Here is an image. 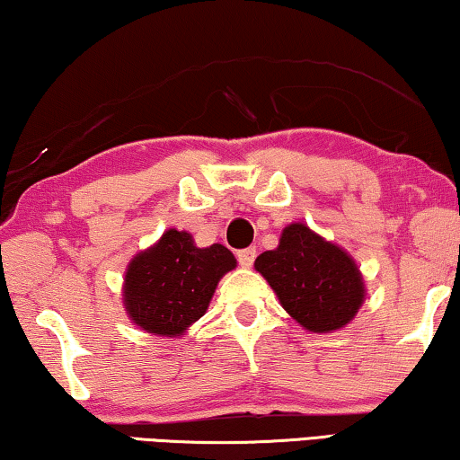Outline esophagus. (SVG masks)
<instances>
[{
  "instance_id": "34e87169",
  "label": "esophagus",
  "mask_w": 460,
  "mask_h": 460,
  "mask_svg": "<svg viewBox=\"0 0 460 460\" xmlns=\"http://www.w3.org/2000/svg\"><path fill=\"white\" fill-rule=\"evenodd\" d=\"M236 257H238V263H241L243 268H251L252 261H255V257H257L255 246H249V249L238 251V252H236Z\"/></svg>"
}]
</instances>
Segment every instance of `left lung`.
<instances>
[{
  "label": "left lung",
  "mask_w": 460,
  "mask_h": 460,
  "mask_svg": "<svg viewBox=\"0 0 460 460\" xmlns=\"http://www.w3.org/2000/svg\"><path fill=\"white\" fill-rule=\"evenodd\" d=\"M255 270L276 290L282 307L311 332L342 328L365 298L355 261L305 224H290L278 249L255 259Z\"/></svg>",
  "instance_id": "obj_1"
}]
</instances>
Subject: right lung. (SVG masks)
<instances>
[{"mask_svg": "<svg viewBox=\"0 0 460 460\" xmlns=\"http://www.w3.org/2000/svg\"><path fill=\"white\" fill-rule=\"evenodd\" d=\"M234 265V255L224 244L199 249L189 232L172 228L128 265L126 311L151 334H182L208 311L219 278Z\"/></svg>", "mask_w": 460, "mask_h": 460, "instance_id": "add662e5", "label": "right lung"}]
</instances>
